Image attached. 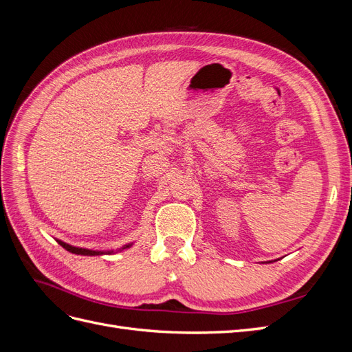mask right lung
<instances>
[{
  "label": "right lung",
  "mask_w": 352,
  "mask_h": 352,
  "mask_svg": "<svg viewBox=\"0 0 352 352\" xmlns=\"http://www.w3.org/2000/svg\"><path fill=\"white\" fill-rule=\"evenodd\" d=\"M57 242L61 245L63 248L67 250L69 252L78 254V255H102V254H113V252H114V251H94V250H87V248L72 247V245H69V243H66V242H63V241H58V239H57ZM129 247H132V243H127V245H124V247H123V248H120L119 251L126 250V248H129Z\"/></svg>",
  "instance_id": "1"
}]
</instances>
